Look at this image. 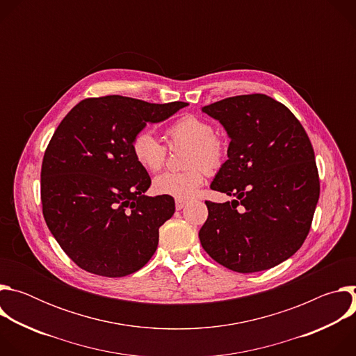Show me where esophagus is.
I'll list each match as a JSON object with an SVG mask.
<instances>
[{
    "label": "esophagus",
    "instance_id": "1",
    "mask_svg": "<svg viewBox=\"0 0 356 356\" xmlns=\"http://www.w3.org/2000/svg\"><path fill=\"white\" fill-rule=\"evenodd\" d=\"M187 206V201L186 200H176V210H183Z\"/></svg>",
    "mask_w": 356,
    "mask_h": 356
}]
</instances>
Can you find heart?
Masks as SVG:
<instances>
[{
	"label": "heart",
	"instance_id": "1",
	"mask_svg": "<svg viewBox=\"0 0 356 356\" xmlns=\"http://www.w3.org/2000/svg\"><path fill=\"white\" fill-rule=\"evenodd\" d=\"M170 146L188 145L184 172H163L154 180L158 194L177 200H187L197 194L204 183L207 170L218 169L227 155L225 142L214 134V127L207 120L187 114L168 128ZM132 154L136 162L149 172H158L168 155L166 146L150 131L138 132L132 139Z\"/></svg>",
	"mask_w": 356,
	"mask_h": 356
}]
</instances>
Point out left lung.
Instances as JSON below:
<instances>
[{
  "instance_id": "obj_1",
  "label": "left lung",
  "mask_w": 356,
  "mask_h": 356,
  "mask_svg": "<svg viewBox=\"0 0 356 356\" xmlns=\"http://www.w3.org/2000/svg\"><path fill=\"white\" fill-rule=\"evenodd\" d=\"M201 113L231 139L210 187L235 198L206 201L200 242L231 270L270 269L294 255L312 227L320 197L312 142L291 111L265 94L225 98Z\"/></svg>"
}]
</instances>
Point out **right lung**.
Wrapping results in <instances>:
<instances>
[{
	"label": "right lung",
	"mask_w": 356,
	"mask_h": 356,
	"mask_svg": "<svg viewBox=\"0 0 356 356\" xmlns=\"http://www.w3.org/2000/svg\"><path fill=\"white\" fill-rule=\"evenodd\" d=\"M187 106L122 95L87 98L55 131L40 172L43 217L81 269L122 277L154 257L175 200L145 195L150 177L132 154V139L146 124L162 122Z\"/></svg>",
	"instance_id": "right-lung-1"
}]
</instances>
